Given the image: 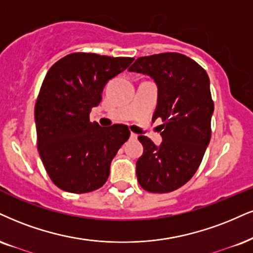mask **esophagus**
I'll return each mask as SVG.
<instances>
[{
	"label": "esophagus",
	"mask_w": 253,
	"mask_h": 253,
	"mask_svg": "<svg viewBox=\"0 0 253 253\" xmlns=\"http://www.w3.org/2000/svg\"><path fill=\"white\" fill-rule=\"evenodd\" d=\"M137 138H138V135H136V133L133 132L130 133V139H131V141H136Z\"/></svg>",
	"instance_id": "obj_1"
}]
</instances>
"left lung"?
<instances>
[{
  "mask_svg": "<svg viewBox=\"0 0 253 253\" xmlns=\"http://www.w3.org/2000/svg\"><path fill=\"white\" fill-rule=\"evenodd\" d=\"M129 70L155 80L158 101L152 120L163 122L160 146L138 137L144 152L136 163L137 180L149 192L174 191L192 178L210 142V80L197 62L178 52L139 57Z\"/></svg>",
  "mask_w": 253,
  "mask_h": 253,
  "instance_id": "1",
  "label": "left lung"
}]
</instances>
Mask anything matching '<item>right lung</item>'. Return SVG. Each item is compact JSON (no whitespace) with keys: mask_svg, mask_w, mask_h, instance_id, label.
Returning <instances> with one entry per match:
<instances>
[{"mask_svg":"<svg viewBox=\"0 0 253 253\" xmlns=\"http://www.w3.org/2000/svg\"><path fill=\"white\" fill-rule=\"evenodd\" d=\"M132 57L73 52L46 73L35 104L37 149L57 188L86 193L104 185L112 158L127 141L124 124L90 122L105 83L132 63Z\"/></svg>","mask_w":253,"mask_h":253,"instance_id":"1","label":"right lung"}]
</instances>
